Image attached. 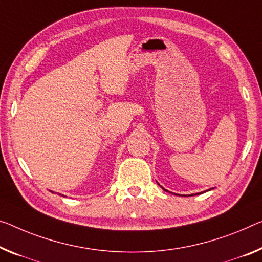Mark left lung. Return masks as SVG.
Returning a JSON list of instances; mask_svg holds the SVG:
<instances>
[{
    "instance_id": "left-lung-1",
    "label": "left lung",
    "mask_w": 262,
    "mask_h": 262,
    "mask_svg": "<svg viewBox=\"0 0 262 262\" xmlns=\"http://www.w3.org/2000/svg\"><path fill=\"white\" fill-rule=\"evenodd\" d=\"M164 190H165V188H164ZM165 191H166V190H165Z\"/></svg>"
}]
</instances>
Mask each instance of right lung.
I'll return each instance as SVG.
<instances>
[{
    "instance_id": "right-lung-1",
    "label": "right lung",
    "mask_w": 262,
    "mask_h": 262,
    "mask_svg": "<svg viewBox=\"0 0 262 262\" xmlns=\"http://www.w3.org/2000/svg\"><path fill=\"white\" fill-rule=\"evenodd\" d=\"M62 196H64V195H63V194H62Z\"/></svg>"
}]
</instances>
